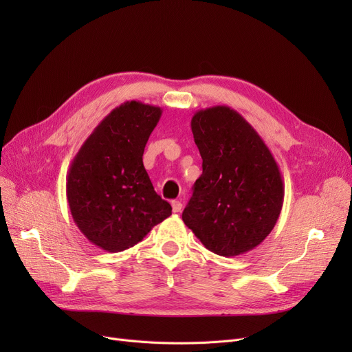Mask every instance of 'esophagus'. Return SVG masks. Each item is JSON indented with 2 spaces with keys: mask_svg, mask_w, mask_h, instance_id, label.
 Instances as JSON below:
<instances>
[{
  "mask_svg": "<svg viewBox=\"0 0 352 352\" xmlns=\"http://www.w3.org/2000/svg\"><path fill=\"white\" fill-rule=\"evenodd\" d=\"M171 206H173L174 212H181V210H182V202L181 201H173Z\"/></svg>",
  "mask_w": 352,
  "mask_h": 352,
  "instance_id": "obj_1",
  "label": "esophagus"
}]
</instances>
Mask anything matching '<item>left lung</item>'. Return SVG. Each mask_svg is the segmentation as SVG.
Listing matches in <instances>:
<instances>
[{"mask_svg": "<svg viewBox=\"0 0 352 352\" xmlns=\"http://www.w3.org/2000/svg\"><path fill=\"white\" fill-rule=\"evenodd\" d=\"M191 129L202 174L182 221L211 252L245 254L264 241L281 214L280 166L252 125L227 105L197 111Z\"/></svg>", "mask_w": 352, "mask_h": 352, "instance_id": "8db88e82", "label": "left lung"}]
</instances>
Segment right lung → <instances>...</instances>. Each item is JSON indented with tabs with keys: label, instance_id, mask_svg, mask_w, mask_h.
<instances>
[{
	"label": "right lung",
	"instance_id": "add662e5",
	"mask_svg": "<svg viewBox=\"0 0 352 352\" xmlns=\"http://www.w3.org/2000/svg\"><path fill=\"white\" fill-rule=\"evenodd\" d=\"M162 114L160 107L126 101L96 126L67 174L74 223L91 244L108 252L131 248L171 215L155 191L142 154Z\"/></svg>",
	"mask_w": 352,
	"mask_h": 352
}]
</instances>
